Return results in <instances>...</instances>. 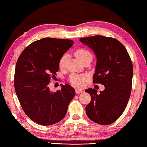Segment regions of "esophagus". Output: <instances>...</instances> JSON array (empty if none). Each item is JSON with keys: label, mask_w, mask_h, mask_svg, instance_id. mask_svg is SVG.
I'll list each match as a JSON object with an SVG mask.
<instances>
[{"label": "esophagus", "mask_w": 147, "mask_h": 147, "mask_svg": "<svg viewBox=\"0 0 147 147\" xmlns=\"http://www.w3.org/2000/svg\"><path fill=\"white\" fill-rule=\"evenodd\" d=\"M82 92H83V91L81 90V89H76V92L77 94L82 93Z\"/></svg>", "instance_id": "34e87169"}]
</instances>
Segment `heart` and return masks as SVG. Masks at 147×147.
Returning <instances> with one entry per match:
<instances>
[{"mask_svg":"<svg viewBox=\"0 0 147 147\" xmlns=\"http://www.w3.org/2000/svg\"><path fill=\"white\" fill-rule=\"evenodd\" d=\"M75 55L77 58L82 62L84 61V59L89 58V57H92V55L91 52L88 49L84 48H79L75 52ZM68 59V55L67 54L63 55L60 59L59 61V67L63 68L65 67L66 63H67ZM88 79V76L86 75H80L73 74L71 75L70 78V82L74 86L77 87V88H81L85 84V82Z\"/></svg>","mask_w":147,"mask_h":147,"instance_id":"b5f03b06","label":"heart"}]
</instances>
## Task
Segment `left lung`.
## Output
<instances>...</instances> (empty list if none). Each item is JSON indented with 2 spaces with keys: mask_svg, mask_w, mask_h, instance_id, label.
Here are the masks:
<instances>
[{
  "mask_svg": "<svg viewBox=\"0 0 147 147\" xmlns=\"http://www.w3.org/2000/svg\"><path fill=\"white\" fill-rule=\"evenodd\" d=\"M80 41L96 56L93 83L105 86V90L99 94L94 89L85 91L91 96L86 107V114L96 123L109 125L122 114L130 98L132 61L125 47L114 38L95 35L80 38Z\"/></svg>",
  "mask_w": 147,
  "mask_h": 147,
  "instance_id": "8db88e82",
  "label": "left lung"
}]
</instances>
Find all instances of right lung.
I'll return each mask as SVG.
<instances>
[{
  "mask_svg": "<svg viewBox=\"0 0 147 147\" xmlns=\"http://www.w3.org/2000/svg\"><path fill=\"white\" fill-rule=\"evenodd\" d=\"M74 44L69 39L43 38L31 43L18 59L14 73V89L23 111L42 125H49L63 119L74 97L75 89L61 84L56 92L49 84L59 70L61 57Z\"/></svg>",
  "mask_w": 147,
  "mask_h": 147,
  "instance_id": "1",
  "label": "right lung"
}]
</instances>
